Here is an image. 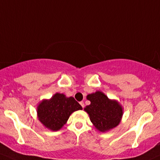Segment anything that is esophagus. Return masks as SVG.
Masks as SVG:
<instances>
[{"label":"esophagus","instance_id":"1","mask_svg":"<svg viewBox=\"0 0 160 160\" xmlns=\"http://www.w3.org/2000/svg\"><path fill=\"white\" fill-rule=\"evenodd\" d=\"M80 104L81 105L82 108H84V103L83 102V101H81V102H80Z\"/></svg>","mask_w":160,"mask_h":160}]
</instances>
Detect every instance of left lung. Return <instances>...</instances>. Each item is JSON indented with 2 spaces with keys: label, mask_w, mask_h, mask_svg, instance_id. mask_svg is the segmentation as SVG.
Here are the masks:
<instances>
[{
  "label": "left lung",
  "mask_w": 160,
  "mask_h": 160,
  "mask_svg": "<svg viewBox=\"0 0 160 160\" xmlns=\"http://www.w3.org/2000/svg\"><path fill=\"white\" fill-rule=\"evenodd\" d=\"M87 99L90 101V104L84 108V111L89 114L90 122L97 130L108 132L120 124L123 108L118 101L109 99L100 90L89 93Z\"/></svg>",
  "instance_id": "8db88e82"
}]
</instances>
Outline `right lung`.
Returning a JSON list of instances; mask_svg holds the SVG:
<instances>
[{
    "label": "right lung",
    "mask_w": 160,
    "mask_h": 160,
    "mask_svg": "<svg viewBox=\"0 0 160 160\" xmlns=\"http://www.w3.org/2000/svg\"><path fill=\"white\" fill-rule=\"evenodd\" d=\"M78 110H82V107L72 97L56 93L50 99H43L38 104L37 116L46 128L55 132L61 129L70 114Z\"/></svg>",
    "instance_id": "obj_1"
}]
</instances>
